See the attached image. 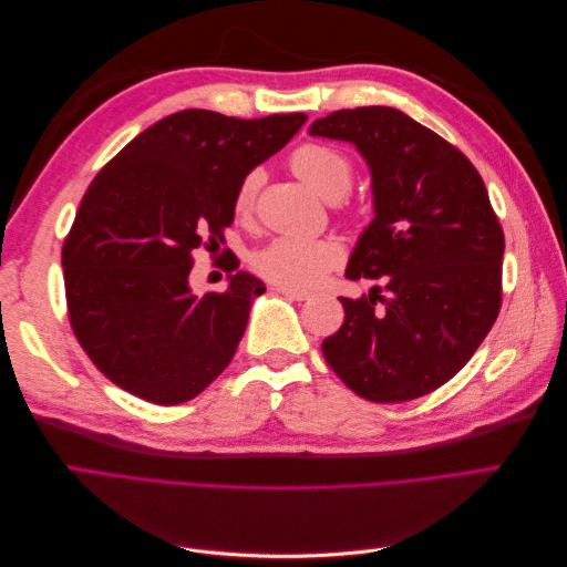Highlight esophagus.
Here are the masks:
<instances>
[{
  "label": "esophagus",
  "instance_id": "esophagus-1",
  "mask_svg": "<svg viewBox=\"0 0 567 567\" xmlns=\"http://www.w3.org/2000/svg\"><path fill=\"white\" fill-rule=\"evenodd\" d=\"M277 290L281 296H286V298H290V300H298V302H302V300H307L310 298V293H307V290H296V288H284V286H277Z\"/></svg>",
  "mask_w": 567,
  "mask_h": 567
}]
</instances>
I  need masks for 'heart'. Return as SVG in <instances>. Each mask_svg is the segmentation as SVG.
I'll list each match as a JSON object with an SVG mask.
<instances>
[{
  "label": "heart",
  "mask_w": 567,
  "mask_h": 567,
  "mask_svg": "<svg viewBox=\"0 0 567 567\" xmlns=\"http://www.w3.org/2000/svg\"><path fill=\"white\" fill-rule=\"evenodd\" d=\"M296 173L310 184L323 198H340L352 184V163L346 153L336 146L310 142L302 144L290 156ZM262 175L252 169L236 188L234 210L236 215H248L260 192ZM342 262V246L333 238H300L279 236L267 246L257 248L250 257L252 269L262 279L284 288H312L326 274Z\"/></svg>",
  "instance_id": "heart-1"
}]
</instances>
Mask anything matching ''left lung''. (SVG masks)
Returning <instances> with one entry per match:
<instances>
[{"mask_svg":"<svg viewBox=\"0 0 567 567\" xmlns=\"http://www.w3.org/2000/svg\"><path fill=\"white\" fill-rule=\"evenodd\" d=\"M310 134L354 144L371 169L373 219L346 277L381 281L364 298H340L346 321L321 352L359 398H423L463 369L502 310L504 231L485 182L398 109L336 111Z\"/></svg>","mask_w":567,"mask_h":567,"instance_id":"obj_1","label":"left lung"}]
</instances>
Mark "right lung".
<instances>
[{"mask_svg": "<svg viewBox=\"0 0 567 567\" xmlns=\"http://www.w3.org/2000/svg\"><path fill=\"white\" fill-rule=\"evenodd\" d=\"M305 120L179 111L136 134L94 177L61 262L73 333L111 383L169 406L229 367L265 284L231 260L227 290L198 298L192 252L225 244L238 184Z\"/></svg>", "mask_w": 567, "mask_h": 567, "instance_id": "obj_1", "label": "right lung"}]
</instances>
